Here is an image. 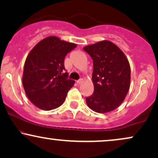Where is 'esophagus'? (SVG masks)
<instances>
[{"label":"esophagus","mask_w":158,"mask_h":158,"mask_svg":"<svg viewBox=\"0 0 158 158\" xmlns=\"http://www.w3.org/2000/svg\"><path fill=\"white\" fill-rule=\"evenodd\" d=\"M82 82H83V79H79V80L77 81V83L78 85H80Z\"/></svg>","instance_id":"obj_1"}]
</instances>
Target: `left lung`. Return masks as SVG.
Returning a JSON list of instances; mask_svg holds the SVG:
<instances>
[{
	"instance_id": "left-lung-1",
	"label": "left lung",
	"mask_w": 158,
	"mask_h": 158,
	"mask_svg": "<svg viewBox=\"0 0 158 158\" xmlns=\"http://www.w3.org/2000/svg\"><path fill=\"white\" fill-rule=\"evenodd\" d=\"M94 60V92L86 98L87 106L99 113L116 109L126 97L130 85V66L117 45L107 40L85 46Z\"/></svg>"
}]
</instances>
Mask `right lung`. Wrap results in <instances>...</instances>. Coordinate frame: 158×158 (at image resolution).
<instances>
[{
  "label": "right lung",
  "instance_id": "1",
  "mask_svg": "<svg viewBox=\"0 0 158 158\" xmlns=\"http://www.w3.org/2000/svg\"><path fill=\"white\" fill-rule=\"evenodd\" d=\"M74 43L48 37L38 43L26 58L23 85L28 99L43 110L56 109L65 99L74 81L68 79L64 60Z\"/></svg>",
  "mask_w": 158,
  "mask_h": 158
}]
</instances>
